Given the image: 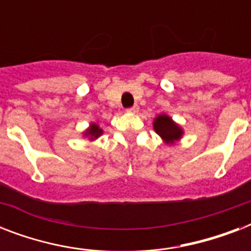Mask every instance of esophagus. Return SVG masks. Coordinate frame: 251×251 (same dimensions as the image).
I'll list each match as a JSON object with an SVG mask.
<instances>
[{
    "label": "esophagus",
    "instance_id": "1",
    "mask_svg": "<svg viewBox=\"0 0 251 251\" xmlns=\"http://www.w3.org/2000/svg\"><path fill=\"white\" fill-rule=\"evenodd\" d=\"M138 110H139V106L138 105H133L131 108H129V109L126 110V112H129V113H137Z\"/></svg>",
    "mask_w": 251,
    "mask_h": 251
}]
</instances>
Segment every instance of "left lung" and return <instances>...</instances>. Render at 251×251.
<instances>
[{
    "label": "left lung",
    "mask_w": 251,
    "mask_h": 251,
    "mask_svg": "<svg viewBox=\"0 0 251 251\" xmlns=\"http://www.w3.org/2000/svg\"><path fill=\"white\" fill-rule=\"evenodd\" d=\"M153 129L167 145H173L182 137V129L167 114H160L153 120Z\"/></svg>",
    "instance_id": "1"
}]
</instances>
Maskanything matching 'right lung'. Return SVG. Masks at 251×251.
Returning <instances> with one entry per match:
<instances>
[{
    "instance_id": "right-lung-1",
    "label": "right lung",
    "mask_w": 251,
    "mask_h": 251,
    "mask_svg": "<svg viewBox=\"0 0 251 251\" xmlns=\"http://www.w3.org/2000/svg\"><path fill=\"white\" fill-rule=\"evenodd\" d=\"M102 134V130L100 129V126L98 125V124H91L90 127L86 130L83 133V135H86V137H88V139L90 141H94V139H96V138H99L100 135Z\"/></svg>"
}]
</instances>
